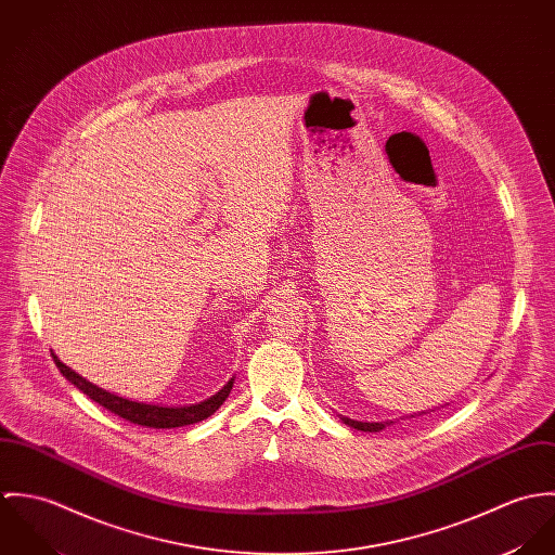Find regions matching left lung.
I'll list each match as a JSON object with an SVG mask.
<instances>
[{
    "label": "left lung",
    "mask_w": 555,
    "mask_h": 555,
    "mask_svg": "<svg viewBox=\"0 0 555 555\" xmlns=\"http://www.w3.org/2000/svg\"><path fill=\"white\" fill-rule=\"evenodd\" d=\"M429 412H434V410H429ZM421 414H427V412H418V414H410V418L412 416H421ZM348 427H352V429H359V431H383L385 427H389V425H393V421H383V423H363V421H354V418H348V416H339Z\"/></svg>",
    "instance_id": "8db88e82"
}]
</instances>
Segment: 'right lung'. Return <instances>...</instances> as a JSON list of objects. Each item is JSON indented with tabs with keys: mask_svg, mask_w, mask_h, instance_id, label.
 Returning a JSON list of instances; mask_svg holds the SVG:
<instances>
[{
	"mask_svg": "<svg viewBox=\"0 0 555 555\" xmlns=\"http://www.w3.org/2000/svg\"><path fill=\"white\" fill-rule=\"evenodd\" d=\"M53 361L57 365V370L66 376V380H70L79 391L85 396L91 397L95 403L104 405L106 410L115 412L117 416L134 423V425H143V427H154V429H170V427H183V425H192L198 421H205L207 416H211L231 393L235 376L216 393V396L201 401V403H192V405H158V403H143V401H132L126 397L108 393L106 389H100L98 385L89 383L87 378H82L75 370H70L66 363H62L57 359V354L51 350Z\"/></svg>",
	"mask_w": 555,
	"mask_h": 555,
	"instance_id": "1",
	"label": "right lung"
}]
</instances>
